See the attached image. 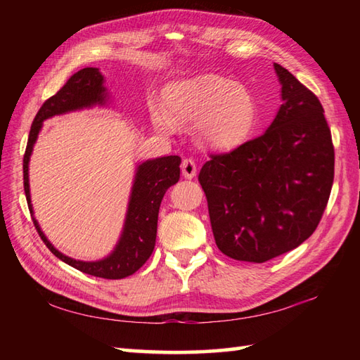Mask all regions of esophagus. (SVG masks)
I'll return each mask as SVG.
<instances>
[{"mask_svg": "<svg viewBox=\"0 0 360 360\" xmlns=\"http://www.w3.org/2000/svg\"><path fill=\"white\" fill-rule=\"evenodd\" d=\"M181 170H182V174H184V178L187 179H192L196 176V164L193 159L190 158H186L184 160H182L181 164Z\"/></svg>", "mask_w": 360, "mask_h": 360, "instance_id": "34e87169", "label": "esophagus"}]
</instances>
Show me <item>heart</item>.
Returning a JSON list of instances; mask_svg holds the SVG:
<instances>
[{
  "label": "heart",
  "instance_id": "1",
  "mask_svg": "<svg viewBox=\"0 0 360 360\" xmlns=\"http://www.w3.org/2000/svg\"><path fill=\"white\" fill-rule=\"evenodd\" d=\"M162 101L174 120H196L198 137L212 148L238 147L255 124V102L249 89L221 75L205 74L173 82L162 91ZM167 117L162 111H155L153 122L159 129L168 131L173 128V120Z\"/></svg>",
  "mask_w": 360,
  "mask_h": 360
}]
</instances>
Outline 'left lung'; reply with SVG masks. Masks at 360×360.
Wrapping results in <instances>:
<instances>
[{
    "label": "left lung",
    "instance_id": "1",
    "mask_svg": "<svg viewBox=\"0 0 360 360\" xmlns=\"http://www.w3.org/2000/svg\"><path fill=\"white\" fill-rule=\"evenodd\" d=\"M283 103L266 131L232 151L210 153L198 181L218 249L264 263L314 233L334 179L331 129L317 96L275 63Z\"/></svg>",
    "mask_w": 360,
    "mask_h": 360
}]
</instances>
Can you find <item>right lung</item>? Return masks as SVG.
<instances>
[{
	"instance_id": "right-lung-1",
	"label": "right lung",
	"mask_w": 360,
	"mask_h": 360,
	"mask_svg": "<svg viewBox=\"0 0 360 360\" xmlns=\"http://www.w3.org/2000/svg\"><path fill=\"white\" fill-rule=\"evenodd\" d=\"M105 98L106 94L102 74L98 72L97 68H83V70L72 74L60 91H57V94L49 97L38 110L32 125H30L25 158H22V182H25V193L30 215H32V205H30L29 195L27 164L43 120L56 116V114L85 108V106L94 103H105ZM179 156H165L147 160V162L137 167L124 232H122L112 254L101 259V262H77V259L60 254L46 240L37 219L32 218L37 232L53 255L80 272L108 280H119L133 275L143 266L155 249L160 201H162L167 190L179 181Z\"/></svg>"
}]
</instances>
